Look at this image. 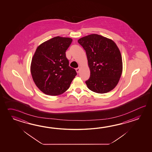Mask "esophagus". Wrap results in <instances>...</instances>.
I'll return each mask as SVG.
<instances>
[{"instance_id": "34e87169", "label": "esophagus", "mask_w": 152, "mask_h": 152, "mask_svg": "<svg viewBox=\"0 0 152 152\" xmlns=\"http://www.w3.org/2000/svg\"><path fill=\"white\" fill-rule=\"evenodd\" d=\"M80 68L79 67H78V68H77L76 69H75V70H76V71H77V73L80 72Z\"/></svg>"}]
</instances>
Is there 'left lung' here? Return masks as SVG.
<instances>
[{"label":"left lung","instance_id":"obj_1","mask_svg":"<svg viewBox=\"0 0 152 152\" xmlns=\"http://www.w3.org/2000/svg\"><path fill=\"white\" fill-rule=\"evenodd\" d=\"M77 42L86 52L90 69V78L85 81L87 87L98 94L113 90L122 72V56L116 43L97 34L83 37Z\"/></svg>","mask_w":152,"mask_h":152}]
</instances>
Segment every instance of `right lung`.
<instances>
[{
	"label": "right lung",
	"instance_id": "add662e5",
	"mask_svg": "<svg viewBox=\"0 0 152 152\" xmlns=\"http://www.w3.org/2000/svg\"><path fill=\"white\" fill-rule=\"evenodd\" d=\"M72 42L71 38L57 36L36 49L31 73L36 85L44 94L58 96L64 93L77 75L75 69L69 66L66 56Z\"/></svg>",
	"mask_w": 152,
	"mask_h": 152
}]
</instances>
